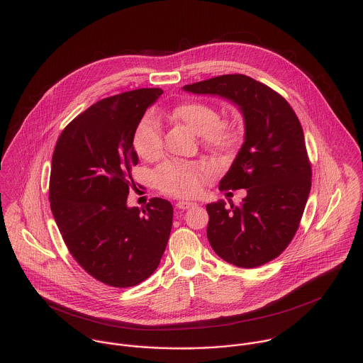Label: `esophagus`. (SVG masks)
Here are the masks:
<instances>
[{
  "mask_svg": "<svg viewBox=\"0 0 363 363\" xmlns=\"http://www.w3.org/2000/svg\"><path fill=\"white\" fill-rule=\"evenodd\" d=\"M194 206H197V204L193 203V201H179L176 204V207L179 208V209H189V208H193Z\"/></svg>",
  "mask_w": 363,
  "mask_h": 363,
  "instance_id": "1",
  "label": "esophagus"
}]
</instances>
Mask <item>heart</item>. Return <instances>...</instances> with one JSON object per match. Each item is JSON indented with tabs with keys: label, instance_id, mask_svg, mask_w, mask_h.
Wrapping results in <instances>:
<instances>
[{
	"label": "heart",
	"instance_id": "1",
	"mask_svg": "<svg viewBox=\"0 0 363 363\" xmlns=\"http://www.w3.org/2000/svg\"><path fill=\"white\" fill-rule=\"evenodd\" d=\"M172 118L183 124L191 133L201 135L208 147L228 150L238 144V128L225 120H219L218 110L203 102H189L174 107ZM134 148L144 159H152L162 151L160 127L152 117L143 118L134 131ZM211 169L207 163H193L167 160L162 163L155 173L157 186L174 196H194L201 190L204 179Z\"/></svg>",
	"mask_w": 363,
	"mask_h": 363
}]
</instances>
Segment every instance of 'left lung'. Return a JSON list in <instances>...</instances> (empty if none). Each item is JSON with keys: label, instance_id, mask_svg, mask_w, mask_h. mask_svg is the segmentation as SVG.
<instances>
[{"label": "left lung", "instance_id": "1", "mask_svg": "<svg viewBox=\"0 0 363 363\" xmlns=\"http://www.w3.org/2000/svg\"><path fill=\"white\" fill-rule=\"evenodd\" d=\"M223 98L245 120V143L219 190L246 189L239 207L208 204L207 238L220 259L255 268L277 259L294 239L311 187L305 135L294 108L259 81L229 74L183 86Z\"/></svg>", "mask_w": 363, "mask_h": 363}]
</instances>
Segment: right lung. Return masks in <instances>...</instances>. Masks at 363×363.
<instances>
[{
	"mask_svg": "<svg viewBox=\"0 0 363 363\" xmlns=\"http://www.w3.org/2000/svg\"><path fill=\"white\" fill-rule=\"evenodd\" d=\"M162 94L143 88L92 104L62 130L52 154L49 200L64 243L89 275L114 288L151 277L172 230L167 200L127 206L138 163L134 131Z\"/></svg>",
	"mask_w": 363,
	"mask_h": 363,
	"instance_id": "add662e5",
	"label": "right lung"
}]
</instances>
